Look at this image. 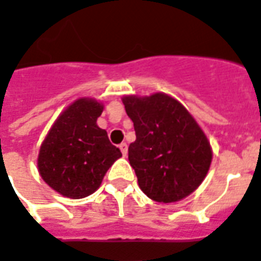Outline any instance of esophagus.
<instances>
[{
	"label": "esophagus",
	"instance_id": "1",
	"mask_svg": "<svg viewBox=\"0 0 261 261\" xmlns=\"http://www.w3.org/2000/svg\"><path fill=\"white\" fill-rule=\"evenodd\" d=\"M120 151H122V154H123V156L127 155V150H128V147H127L126 143H122V145L119 146Z\"/></svg>",
	"mask_w": 261,
	"mask_h": 261
}]
</instances>
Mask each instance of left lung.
<instances>
[{
    "mask_svg": "<svg viewBox=\"0 0 261 261\" xmlns=\"http://www.w3.org/2000/svg\"><path fill=\"white\" fill-rule=\"evenodd\" d=\"M137 139L128 161L138 185L156 202H175L192 194L206 177L212 147L189 111L164 92L122 99Z\"/></svg>",
    "mask_w": 261,
    "mask_h": 261,
    "instance_id": "8db88e82",
    "label": "left lung"
}]
</instances>
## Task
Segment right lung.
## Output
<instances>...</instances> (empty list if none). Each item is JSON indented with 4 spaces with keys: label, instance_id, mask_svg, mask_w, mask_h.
Returning a JSON list of instances; mask_svg holds the SVG:
<instances>
[{
    "label": "right lung",
    "instance_id": "right-lung-1",
    "mask_svg": "<svg viewBox=\"0 0 261 261\" xmlns=\"http://www.w3.org/2000/svg\"><path fill=\"white\" fill-rule=\"evenodd\" d=\"M103 109L100 101L80 97L61 112L41 143L39 173L61 196L77 200L96 192L107 170L122 156L107 131L96 124Z\"/></svg>",
    "mask_w": 261,
    "mask_h": 261
}]
</instances>
